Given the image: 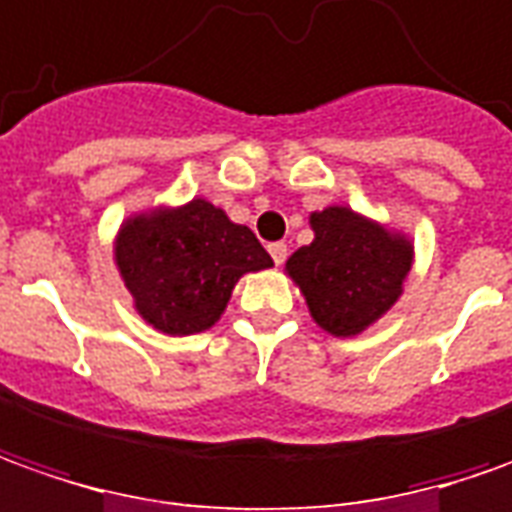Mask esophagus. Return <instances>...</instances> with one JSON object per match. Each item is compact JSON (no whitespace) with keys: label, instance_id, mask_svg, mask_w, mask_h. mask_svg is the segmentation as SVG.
Instances as JSON below:
<instances>
[{"label":"esophagus","instance_id":"1","mask_svg":"<svg viewBox=\"0 0 512 512\" xmlns=\"http://www.w3.org/2000/svg\"><path fill=\"white\" fill-rule=\"evenodd\" d=\"M269 255H271V260H274V263L280 266V263H283L285 257H288V246H285L283 241L269 243Z\"/></svg>","mask_w":512,"mask_h":512}]
</instances>
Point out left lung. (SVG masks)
Listing matches in <instances>:
<instances>
[{
    "mask_svg": "<svg viewBox=\"0 0 512 512\" xmlns=\"http://www.w3.org/2000/svg\"><path fill=\"white\" fill-rule=\"evenodd\" d=\"M311 227L314 243L288 257L285 269L322 328L333 336H356L398 300L412 269V249L347 207L314 212Z\"/></svg>",
    "mask_w": 512,
    "mask_h": 512,
    "instance_id": "8db88e82",
    "label": "left lung"
}]
</instances>
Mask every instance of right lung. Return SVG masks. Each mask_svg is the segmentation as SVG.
<instances>
[{
    "instance_id": "right-lung-1",
    "label": "right lung",
    "mask_w": 512,
    "mask_h": 512,
    "mask_svg": "<svg viewBox=\"0 0 512 512\" xmlns=\"http://www.w3.org/2000/svg\"><path fill=\"white\" fill-rule=\"evenodd\" d=\"M117 266L145 322L170 336L215 325L246 271L269 269L255 232L193 198L179 210L139 215L117 238Z\"/></svg>"
}]
</instances>
